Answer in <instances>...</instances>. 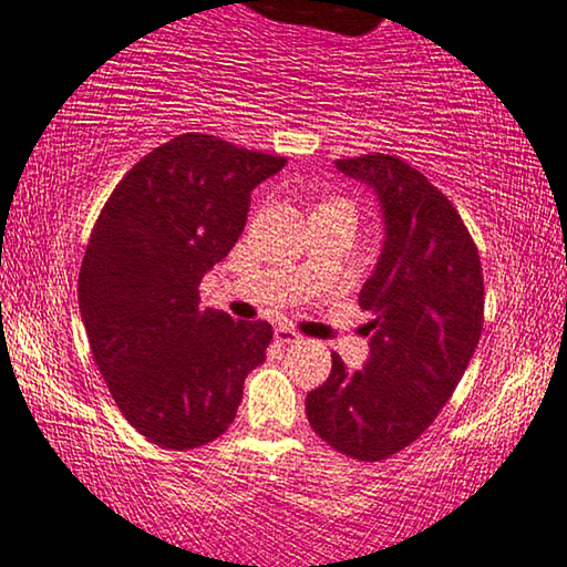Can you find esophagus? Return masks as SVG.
Wrapping results in <instances>:
<instances>
[{
  "label": "esophagus",
  "instance_id": "esophagus-1",
  "mask_svg": "<svg viewBox=\"0 0 567 567\" xmlns=\"http://www.w3.org/2000/svg\"><path fill=\"white\" fill-rule=\"evenodd\" d=\"M274 339L278 344H293V342H299V334L293 332V329H289V327H276V332H274Z\"/></svg>",
  "mask_w": 567,
  "mask_h": 567
}]
</instances>
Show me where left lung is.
Segmentation results:
<instances>
[{"instance_id":"left-lung-1","label":"left lung","mask_w":567,"mask_h":567,"mask_svg":"<svg viewBox=\"0 0 567 567\" xmlns=\"http://www.w3.org/2000/svg\"><path fill=\"white\" fill-rule=\"evenodd\" d=\"M337 169L378 195L385 238L360 307L370 357L332 372L307 395L311 429L339 454L380 461L398 454L435 421L464 378L482 337V260L449 197L390 154L337 159Z\"/></svg>"}]
</instances>
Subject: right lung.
Segmentation results:
<instances>
[{
	"instance_id": "right-lung-1",
	"label": "right lung",
	"mask_w": 567,
	"mask_h": 567,
	"mask_svg": "<svg viewBox=\"0 0 567 567\" xmlns=\"http://www.w3.org/2000/svg\"><path fill=\"white\" fill-rule=\"evenodd\" d=\"M284 164L217 136H174L126 172L95 220L78 307L118 411L156 446L223 435L246 374L266 360L271 324L203 309L199 281L238 243L250 193Z\"/></svg>"
}]
</instances>
